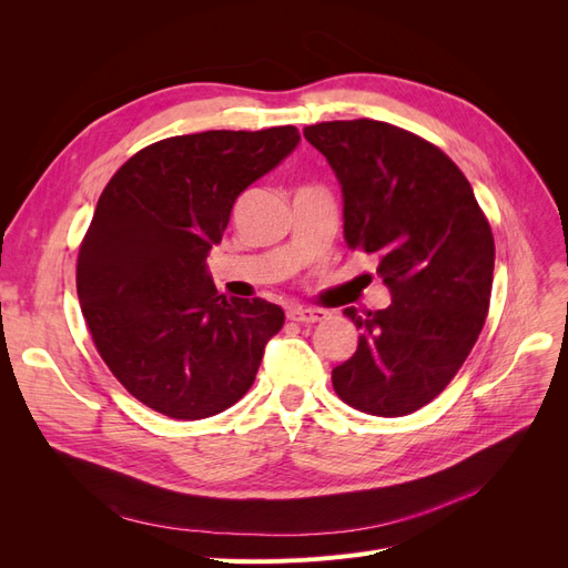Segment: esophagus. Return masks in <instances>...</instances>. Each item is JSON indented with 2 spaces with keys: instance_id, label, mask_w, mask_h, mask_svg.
Here are the masks:
<instances>
[{
  "instance_id": "esophagus-1",
  "label": "esophagus",
  "mask_w": 568,
  "mask_h": 568,
  "mask_svg": "<svg viewBox=\"0 0 568 568\" xmlns=\"http://www.w3.org/2000/svg\"><path fill=\"white\" fill-rule=\"evenodd\" d=\"M288 320L301 322V324H315V322L326 320V313L320 311V307H303V305H298V307H291Z\"/></svg>"
}]
</instances>
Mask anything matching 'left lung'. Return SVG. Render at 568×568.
Segmentation results:
<instances>
[{
	"instance_id": "left-lung-1",
	"label": "left lung",
	"mask_w": 568,
	"mask_h": 568,
	"mask_svg": "<svg viewBox=\"0 0 568 568\" xmlns=\"http://www.w3.org/2000/svg\"><path fill=\"white\" fill-rule=\"evenodd\" d=\"M343 194V236L379 257L384 311L346 313L357 351L334 367L343 403L403 417L453 382L484 329L495 244L462 170L422 136L382 120H332L303 130Z\"/></svg>"
}]
</instances>
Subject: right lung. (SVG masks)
<instances>
[{
	"instance_id": "right-lung-1",
	"label": "right lung",
	"mask_w": 568,
	"mask_h": 568,
	"mask_svg": "<svg viewBox=\"0 0 568 568\" xmlns=\"http://www.w3.org/2000/svg\"><path fill=\"white\" fill-rule=\"evenodd\" d=\"M301 142L294 125L168 136L120 165L78 255L94 346L130 395L170 419H205L251 388L284 311L227 298L205 257L236 196Z\"/></svg>"
}]
</instances>
